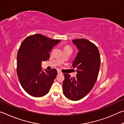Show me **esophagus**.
<instances>
[{"label":"esophagus","instance_id":"obj_1","mask_svg":"<svg viewBox=\"0 0 124 124\" xmlns=\"http://www.w3.org/2000/svg\"><path fill=\"white\" fill-rule=\"evenodd\" d=\"M58 74H62V72H61L60 71H59V70H58Z\"/></svg>","mask_w":124,"mask_h":124}]
</instances>
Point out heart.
Here are the masks:
<instances>
[{
	"instance_id": "1",
	"label": "heart",
	"mask_w": 124,
	"mask_h": 124,
	"mask_svg": "<svg viewBox=\"0 0 124 124\" xmlns=\"http://www.w3.org/2000/svg\"><path fill=\"white\" fill-rule=\"evenodd\" d=\"M67 48H69V49H71V48L70 47V46H65L64 47V49H67Z\"/></svg>"
}]
</instances>
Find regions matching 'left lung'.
<instances>
[{
    "mask_svg": "<svg viewBox=\"0 0 124 124\" xmlns=\"http://www.w3.org/2000/svg\"><path fill=\"white\" fill-rule=\"evenodd\" d=\"M73 43L79 52L72 64L76 68V77L64 73L62 90L66 98L78 101L83 98L94 86L98 77L101 64L100 54L97 46L85 39H74Z\"/></svg>",
    "mask_w": 124,
    "mask_h": 124,
    "instance_id": "left-lung-1",
    "label": "left lung"
}]
</instances>
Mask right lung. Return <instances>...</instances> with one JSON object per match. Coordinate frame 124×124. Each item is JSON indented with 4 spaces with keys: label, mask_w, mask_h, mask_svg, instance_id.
Returning <instances> with one entry per match:
<instances>
[{
    "label": "right lung",
    "mask_w": 124,
    "mask_h": 124,
    "mask_svg": "<svg viewBox=\"0 0 124 124\" xmlns=\"http://www.w3.org/2000/svg\"><path fill=\"white\" fill-rule=\"evenodd\" d=\"M60 42L38 34L28 36L22 42L17 53V73L21 86L30 96L40 97L49 92L57 71H43L41 62L49 59V52Z\"/></svg>",
    "instance_id": "right-lung-1"
}]
</instances>
